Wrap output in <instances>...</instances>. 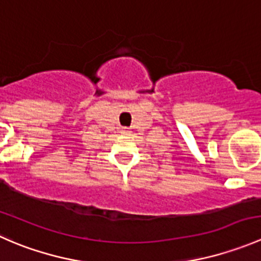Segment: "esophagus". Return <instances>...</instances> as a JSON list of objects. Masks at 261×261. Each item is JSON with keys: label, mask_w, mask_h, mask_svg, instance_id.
I'll use <instances>...</instances> for the list:
<instances>
[{"label": "esophagus", "mask_w": 261, "mask_h": 261, "mask_svg": "<svg viewBox=\"0 0 261 261\" xmlns=\"http://www.w3.org/2000/svg\"><path fill=\"white\" fill-rule=\"evenodd\" d=\"M120 133H121V135H128V134H131V131L128 130L127 127H121Z\"/></svg>", "instance_id": "1"}]
</instances>
